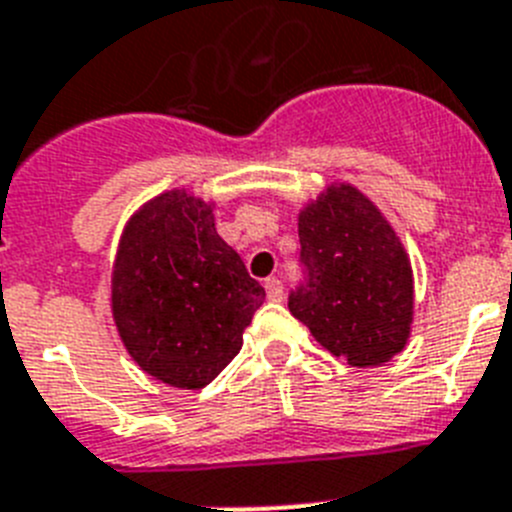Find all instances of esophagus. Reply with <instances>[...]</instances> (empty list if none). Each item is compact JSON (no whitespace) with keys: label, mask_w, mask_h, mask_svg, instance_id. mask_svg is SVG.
Listing matches in <instances>:
<instances>
[{"label":"esophagus","mask_w":512,"mask_h":512,"mask_svg":"<svg viewBox=\"0 0 512 512\" xmlns=\"http://www.w3.org/2000/svg\"><path fill=\"white\" fill-rule=\"evenodd\" d=\"M265 291H268L270 301H283V283L278 278H268L265 281Z\"/></svg>","instance_id":"1"}]
</instances>
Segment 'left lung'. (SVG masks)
Masks as SVG:
<instances>
[{
    "mask_svg": "<svg viewBox=\"0 0 512 512\" xmlns=\"http://www.w3.org/2000/svg\"><path fill=\"white\" fill-rule=\"evenodd\" d=\"M304 283L288 309L314 340L350 366L402 353L415 314L410 257L371 198L335 182L299 213Z\"/></svg>",
    "mask_w": 512,
    "mask_h": 512,
    "instance_id": "1",
    "label": "left lung"
}]
</instances>
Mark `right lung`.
<instances>
[{"mask_svg": "<svg viewBox=\"0 0 512 512\" xmlns=\"http://www.w3.org/2000/svg\"><path fill=\"white\" fill-rule=\"evenodd\" d=\"M110 288L128 355L177 389L211 384L265 301V288L219 237L213 203L188 190H167L128 219Z\"/></svg>", "mask_w": 512, "mask_h": 512, "instance_id": "add662e5", "label": "right lung"}]
</instances>
